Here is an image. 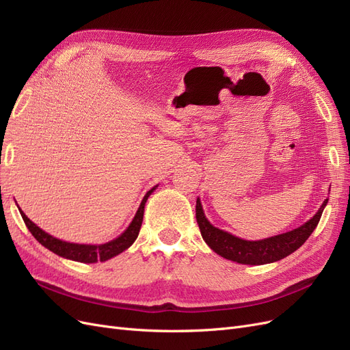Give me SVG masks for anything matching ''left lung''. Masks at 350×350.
I'll list each match as a JSON object with an SVG mask.
<instances>
[{"label": "left lung", "mask_w": 350, "mask_h": 350, "mask_svg": "<svg viewBox=\"0 0 350 350\" xmlns=\"http://www.w3.org/2000/svg\"><path fill=\"white\" fill-rule=\"evenodd\" d=\"M328 198L324 200L320 210L312 216V219H310L302 226L296 228L291 232H286V234L261 241L241 239L235 235H230L229 232H225L211 225L204 216L200 198H197L196 204V217L201 237H203L207 245L216 254L230 261H237L239 264L260 266V264L279 261L298 250L302 243L310 238L317 225H319Z\"/></svg>", "instance_id": "obj_1"}]
</instances>
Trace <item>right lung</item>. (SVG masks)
I'll return each mask as SVG.
<instances>
[{"instance_id":"right-lung-1","label":"right lung","mask_w":350,"mask_h":350,"mask_svg":"<svg viewBox=\"0 0 350 350\" xmlns=\"http://www.w3.org/2000/svg\"><path fill=\"white\" fill-rule=\"evenodd\" d=\"M156 187H153L150 191H147L146 196L143 197L142 204H140L139 210H137V213L130 224V226L126 228L118 238H115L107 243H102V245H84V243H72V242L57 239L52 235L46 234L45 230H42L39 226H36L33 221H31L23 213L22 210H20V215H22L27 229L30 230V234L36 238V241L39 243H42V245L48 248L49 251L57 254V256L72 260V261H80V262L107 261L115 256H118V254H121L126 248H130L134 243V241L137 239V237H139L142 221H143V215H144L146 201L154 191Z\"/></svg>"}]
</instances>
